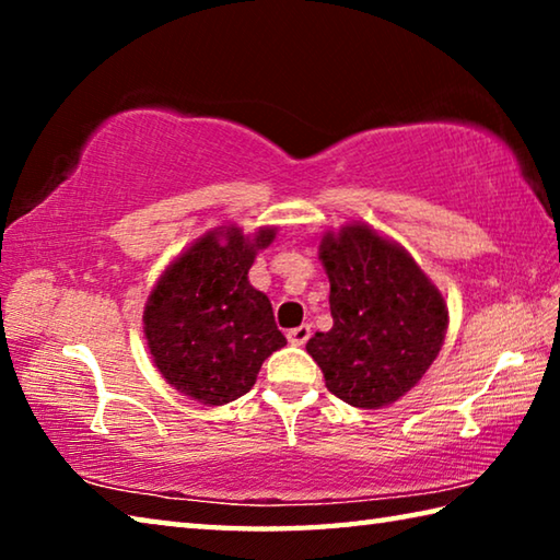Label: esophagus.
Wrapping results in <instances>:
<instances>
[{
  "instance_id": "34e87169",
  "label": "esophagus",
  "mask_w": 560,
  "mask_h": 560,
  "mask_svg": "<svg viewBox=\"0 0 560 560\" xmlns=\"http://www.w3.org/2000/svg\"><path fill=\"white\" fill-rule=\"evenodd\" d=\"M287 338H289L291 346H303V343H306V340L311 338V326L303 324V326L291 328L289 334H287Z\"/></svg>"
}]
</instances>
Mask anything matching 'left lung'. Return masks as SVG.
<instances>
[{"instance_id": "obj_1", "label": "left lung", "mask_w": 560, "mask_h": 560, "mask_svg": "<svg viewBox=\"0 0 560 560\" xmlns=\"http://www.w3.org/2000/svg\"><path fill=\"white\" fill-rule=\"evenodd\" d=\"M318 259L334 328L306 343L340 400L377 410L428 373L447 334V301L400 244L368 224L326 232Z\"/></svg>"}]
</instances>
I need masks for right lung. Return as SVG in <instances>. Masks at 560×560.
<instances>
[{
  "label": "right lung",
  "mask_w": 560,
  "mask_h": 560,
  "mask_svg": "<svg viewBox=\"0 0 560 560\" xmlns=\"http://www.w3.org/2000/svg\"><path fill=\"white\" fill-rule=\"evenodd\" d=\"M277 226L244 234L217 226L160 273L143 311L158 371L202 405H226L252 390L259 368L287 346L267 293L249 283L257 254Z\"/></svg>",
  "instance_id": "add662e5"
}]
</instances>
